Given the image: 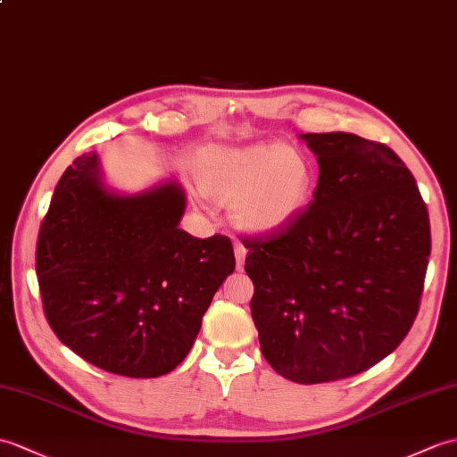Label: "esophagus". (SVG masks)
<instances>
[{
	"instance_id": "1",
	"label": "esophagus",
	"mask_w": 457,
	"mask_h": 457,
	"mask_svg": "<svg viewBox=\"0 0 457 457\" xmlns=\"http://www.w3.org/2000/svg\"><path fill=\"white\" fill-rule=\"evenodd\" d=\"M233 251H236V262H237V269L241 270V269H243V262H245V254H247V251H245V247L241 245V243H236V245H233Z\"/></svg>"
}]
</instances>
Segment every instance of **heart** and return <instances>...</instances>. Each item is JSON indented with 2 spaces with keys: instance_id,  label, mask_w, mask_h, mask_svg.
<instances>
[{
  "instance_id": "obj_1",
  "label": "heart",
  "mask_w": 457,
  "mask_h": 457,
  "mask_svg": "<svg viewBox=\"0 0 457 457\" xmlns=\"http://www.w3.org/2000/svg\"><path fill=\"white\" fill-rule=\"evenodd\" d=\"M200 188L231 204L233 224L247 233L286 228L305 210L313 190L307 157L282 142L218 147L200 167Z\"/></svg>"
}]
</instances>
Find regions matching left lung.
Masks as SVG:
<instances>
[{
  "mask_svg": "<svg viewBox=\"0 0 457 457\" xmlns=\"http://www.w3.org/2000/svg\"><path fill=\"white\" fill-rule=\"evenodd\" d=\"M300 137L320 163L313 200L243 245L262 356L310 386L364 372L407 337L430 221L415 177L387 145L348 132Z\"/></svg>",
  "mask_w": 457,
  "mask_h": 457,
  "instance_id": "1",
  "label": "left lung"
}]
</instances>
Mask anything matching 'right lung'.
<instances>
[{
    "instance_id": "1",
    "label": "right lung",
    "mask_w": 457,
    "mask_h": 457,
    "mask_svg": "<svg viewBox=\"0 0 457 457\" xmlns=\"http://www.w3.org/2000/svg\"><path fill=\"white\" fill-rule=\"evenodd\" d=\"M185 208L177 180L134 195L109 187L97 152L63 171L38 231L37 277L52 331L89 364L157 378L193 348L236 257L228 237L180 229Z\"/></svg>"
}]
</instances>
